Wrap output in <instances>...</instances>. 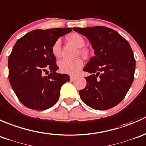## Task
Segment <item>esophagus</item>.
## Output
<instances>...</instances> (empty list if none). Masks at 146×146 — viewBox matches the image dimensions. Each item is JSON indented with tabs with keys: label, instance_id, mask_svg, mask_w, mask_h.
<instances>
[{
	"label": "esophagus",
	"instance_id": "1",
	"mask_svg": "<svg viewBox=\"0 0 146 146\" xmlns=\"http://www.w3.org/2000/svg\"><path fill=\"white\" fill-rule=\"evenodd\" d=\"M75 76H70V80L71 81H74L75 79Z\"/></svg>",
	"mask_w": 146,
	"mask_h": 146
}]
</instances>
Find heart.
<instances>
[{"mask_svg": "<svg viewBox=\"0 0 146 146\" xmlns=\"http://www.w3.org/2000/svg\"><path fill=\"white\" fill-rule=\"evenodd\" d=\"M67 39L71 43L74 45L76 47L79 48V52L80 55L84 57H87L89 55V51L85 46V39L82 35L77 33H71L67 36ZM52 53L55 58H59L61 53V42L60 40L58 39L52 44L51 48ZM84 66V62L81 58H76L75 60H62L58 62V67L61 72L70 75L77 74L79 72L82 70Z\"/></svg>", "mask_w": 146, "mask_h": 146, "instance_id": "1", "label": "heart"}]
</instances>
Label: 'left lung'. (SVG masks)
Returning <instances> with one entry per match:
<instances>
[{
    "label": "left lung",
    "mask_w": 146,
    "mask_h": 146,
    "mask_svg": "<svg viewBox=\"0 0 146 146\" xmlns=\"http://www.w3.org/2000/svg\"><path fill=\"white\" fill-rule=\"evenodd\" d=\"M91 43L95 56L84 68L86 86L79 91L82 101L98 110L110 109L125 97L134 79L136 60L124 37L106 27L73 28Z\"/></svg>",
    "instance_id": "obj_1"
}]
</instances>
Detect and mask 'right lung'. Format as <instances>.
Wrapping results in <instances>:
<instances>
[{
  "instance_id": "right-lung-1",
  "label": "right lung",
  "mask_w": 146,
  "mask_h": 146,
  "mask_svg": "<svg viewBox=\"0 0 146 146\" xmlns=\"http://www.w3.org/2000/svg\"><path fill=\"white\" fill-rule=\"evenodd\" d=\"M71 31V28L33 30L17 40L8 58V78L25 106L44 110L57 103L61 87L70 81V76L56 72L59 67L51 48L55 40Z\"/></svg>"
}]
</instances>
